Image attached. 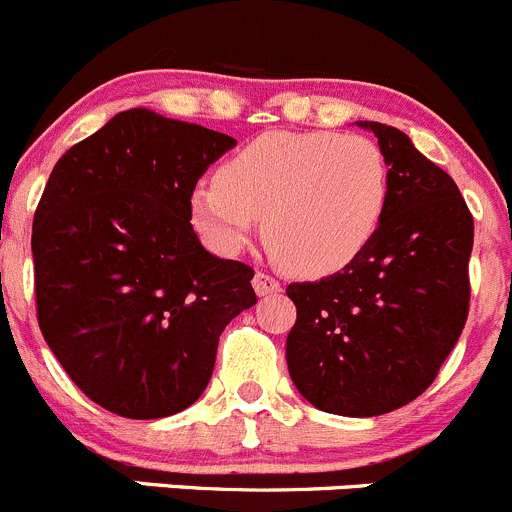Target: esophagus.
Returning a JSON list of instances; mask_svg holds the SVG:
<instances>
[{
    "label": "esophagus",
    "mask_w": 512,
    "mask_h": 512,
    "mask_svg": "<svg viewBox=\"0 0 512 512\" xmlns=\"http://www.w3.org/2000/svg\"><path fill=\"white\" fill-rule=\"evenodd\" d=\"M251 284H253V291H256L259 296H271V294H279L281 291L279 279H274V276L266 274V271H256Z\"/></svg>",
    "instance_id": "obj_1"
}]
</instances>
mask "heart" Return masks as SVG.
Returning a JSON list of instances; mask_svg holds the SVG:
<instances>
[{"instance_id": "heart-1", "label": "heart", "mask_w": 512, "mask_h": 512, "mask_svg": "<svg viewBox=\"0 0 512 512\" xmlns=\"http://www.w3.org/2000/svg\"><path fill=\"white\" fill-rule=\"evenodd\" d=\"M389 196L387 160L362 135L274 130L238 150L191 193L198 231L236 253L259 231L281 266L301 276L342 271L372 243Z\"/></svg>"}]
</instances>
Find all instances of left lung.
<instances>
[{"label": "left lung", "mask_w": 512, "mask_h": 512, "mask_svg": "<svg viewBox=\"0 0 512 512\" xmlns=\"http://www.w3.org/2000/svg\"><path fill=\"white\" fill-rule=\"evenodd\" d=\"M389 165L372 243L321 281L289 284L296 324L286 364L316 410L377 417L420 397L457 344L470 309L472 216L455 180L402 130L359 120Z\"/></svg>", "instance_id": "1"}]
</instances>
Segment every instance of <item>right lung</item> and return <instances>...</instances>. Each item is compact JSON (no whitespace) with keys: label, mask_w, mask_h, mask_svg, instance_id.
<instances>
[{"label":"right lung","mask_w":512,"mask_h":512,"mask_svg":"<svg viewBox=\"0 0 512 512\" xmlns=\"http://www.w3.org/2000/svg\"><path fill=\"white\" fill-rule=\"evenodd\" d=\"M236 140L133 107L72 145L32 223L42 337L105 410L158 420L196 402L218 337L256 304L253 269L198 241L191 193Z\"/></svg>","instance_id":"obj_1"}]
</instances>
